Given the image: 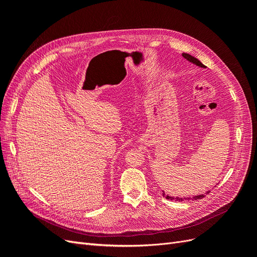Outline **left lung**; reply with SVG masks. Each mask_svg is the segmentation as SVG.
Segmentation results:
<instances>
[{"instance_id": "8db88e82", "label": "left lung", "mask_w": 257, "mask_h": 257, "mask_svg": "<svg viewBox=\"0 0 257 257\" xmlns=\"http://www.w3.org/2000/svg\"><path fill=\"white\" fill-rule=\"evenodd\" d=\"M182 57L184 58V59H186L188 61H190V62H192V63H194V64H196V65H198V66H200V67H206L203 63H201V62L198 60V59H196V58H194V57H192L191 54H189V53H182ZM209 193V192H208ZM163 196H164L165 198H167V199H170V200H177V201H180V200H183V198H179V197H177V198H175V197H173V196H168V195H165V193H163ZM205 197V195H203V194H201V195H197V196H194V197H192L191 199L193 200H196V199H201V198H204ZM184 199H189V198H184Z\"/></svg>"}]
</instances>
